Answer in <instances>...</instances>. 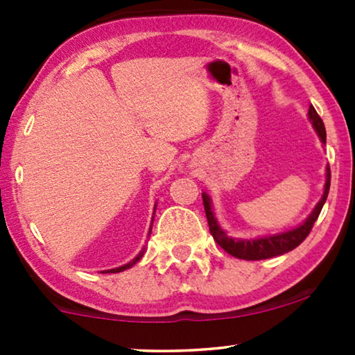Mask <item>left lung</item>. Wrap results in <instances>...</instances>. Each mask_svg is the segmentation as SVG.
<instances>
[{
    "instance_id": "obj_1",
    "label": "left lung",
    "mask_w": 355,
    "mask_h": 355,
    "mask_svg": "<svg viewBox=\"0 0 355 355\" xmlns=\"http://www.w3.org/2000/svg\"><path fill=\"white\" fill-rule=\"evenodd\" d=\"M309 119L312 123L313 129L317 130L320 140H322L323 145L327 144V130H324V124L322 118H320L317 111L312 105L309 106ZM329 181H331V171H329V166H327V182H324V191L322 200L317 203V207L313 208V211L310 213L307 220H305L302 225H299L294 230L279 232V234L273 236H263L259 237V239H234V237L227 236L226 231L221 230V226L218 225L215 213H213L211 208V198L207 192H202L203 198V207H205V215L208 226H210V232L213 239L216 241V244L221 247L223 250L227 252V254L236 257V259L242 260H265L271 259V257H278L283 254H288L289 250H293L299 244H302L305 237L310 234L312 231L313 223L317 221V218L322 211V208L327 202L328 192H329Z\"/></svg>"
}]
</instances>
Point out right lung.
<instances>
[{
	"instance_id": "1",
	"label": "right lung",
	"mask_w": 355,
	"mask_h": 355,
	"mask_svg": "<svg viewBox=\"0 0 355 355\" xmlns=\"http://www.w3.org/2000/svg\"><path fill=\"white\" fill-rule=\"evenodd\" d=\"M155 208H157V205H155ZM153 215H155V211H153ZM152 223H153V220H152ZM150 230H152V227H150ZM148 232H152V231H148ZM144 252H145V247H144V250L140 252V254L135 257V259L132 260V261H129V263H125V265H123V266H118V268H113V270H106V271H103V273H119V271H124V270H128V268H130V266L132 265H135L137 263V261L142 259L144 257Z\"/></svg>"
}]
</instances>
